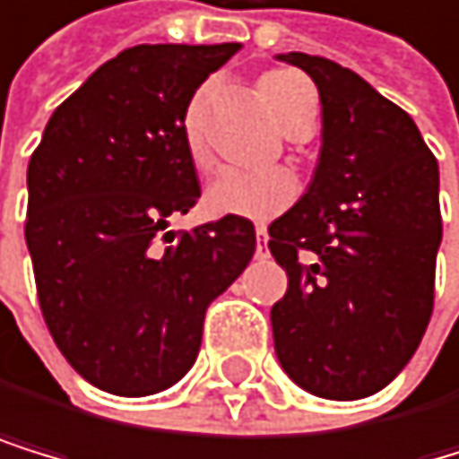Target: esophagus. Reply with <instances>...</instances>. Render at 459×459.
Listing matches in <instances>:
<instances>
[{
    "instance_id": "esophagus-1",
    "label": "esophagus",
    "mask_w": 459,
    "mask_h": 459,
    "mask_svg": "<svg viewBox=\"0 0 459 459\" xmlns=\"http://www.w3.org/2000/svg\"><path fill=\"white\" fill-rule=\"evenodd\" d=\"M266 241H269L266 230L258 227V230H255V252H258V255H264V252H266Z\"/></svg>"
}]
</instances>
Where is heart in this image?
Instances as JSON below:
<instances>
[{"label": "heart", "instance_id": "heart-1", "mask_svg": "<svg viewBox=\"0 0 459 459\" xmlns=\"http://www.w3.org/2000/svg\"><path fill=\"white\" fill-rule=\"evenodd\" d=\"M258 96L275 125L286 135L309 133L317 116V90L298 70H266L258 79ZM210 101V87H198L181 110V144L195 169L212 167V150L204 133V110ZM298 184L286 169H224L218 173L204 193V204L215 215H232L247 221H269L281 215L292 204Z\"/></svg>", "mask_w": 459, "mask_h": 459}]
</instances>
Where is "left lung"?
Segmentation results:
<instances>
[{"label": "left lung", "instance_id": "1", "mask_svg": "<svg viewBox=\"0 0 459 459\" xmlns=\"http://www.w3.org/2000/svg\"><path fill=\"white\" fill-rule=\"evenodd\" d=\"M281 59L317 84L324 147L307 195L269 224V252L290 275L273 307L275 351L300 389L369 397L411 360L435 309L437 159L358 73L309 53Z\"/></svg>", "mask_w": 459, "mask_h": 459}]
</instances>
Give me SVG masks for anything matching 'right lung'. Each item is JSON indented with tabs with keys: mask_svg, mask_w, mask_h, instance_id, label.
Here are the masks:
<instances>
[{
	"mask_svg": "<svg viewBox=\"0 0 459 459\" xmlns=\"http://www.w3.org/2000/svg\"><path fill=\"white\" fill-rule=\"evenodd\" d=\"M238 50H121L56 108L30 155L24 241L39 307L67 363L101 392L144 397L181 380L207 307L252 261L247 218L167 230L201 198L181 110Z\"/></svg>",
	"mask_w": 459,
	"mask_h": 459,
	"instance_id": "1",
	"label": "right lung"
}]
</instances>
